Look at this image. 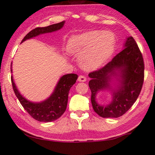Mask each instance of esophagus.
<instances>
[{
	"label": "esophagus",
	"mask_w": 155,
	"mask_h": 155,
	"mask_svg": "<svg viewBox=\"0 0 155 155\" xmlns=\"http://www.w3.org/2000/svg\"><path fill=\"white\" fill-rule=\"evenodd\" d=\"M78 81H81V82L86 81V76H84V75H80V76H79V77H78Z\"/></svg>",
	"instance_id": "obj_1"
}]
</instances>
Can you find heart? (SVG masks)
I'll use <instances>...</instances> for the list:
<instances>
[{"label": "heart", "instance_id": "obj_1", "mask_svg": "<svg viewBox=\"0 0 155 155\" xmlns=\"http://www.w3.org/2000/svg\"><path fill=\"white\" fill-rule=\"evenodd\" d=\"M115 36L112 32L92 31L72 38L68 49L71 54H83L81 64L87 69L103 64L112 54L115 48Z\"/></svg>", "mask_w": 155, "mask_h": 155}]
</instances>
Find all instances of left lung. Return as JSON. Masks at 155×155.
Returning a JSON list of instances; mask_svg holds the SVG:
<instances>
[{
  "mask_svg": "<svg viewBox=\"0 0 155 155\" xmlns=\"http://www.w3.org/2000/svg\"><path fill=\"white\" fill-rule=\"evenodd\" d=\"M121 74L120 86L114 92L113 101L101 107L95 101V95L100 90L110 87L109 81L116 71ZM143 57L133 37L127 38L125 49L113 57L104 67L91 72L88 86L91 91L94 110L102 117H118L125 114L136 101L141 91L145 77Z\"/></svg>",
  "mask_w": 155,
  "mask_h": 155,
  "instance_id": "1",
  "label": "left lung"
}]
</instances>
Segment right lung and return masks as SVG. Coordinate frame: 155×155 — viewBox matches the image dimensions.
<instances>
[{"label":"right lung","mask_w":155,"mask_h":155,"mask_svg":"<svg viewBox=\"0 0 155 155\" xmlns=\"http://www.w3.org/2000/svg\"><path fill=\"white\" fill-rule=\"evenodd\" d=\"M64 21L51 25L45 28H36L26 35L22 40H25L38 36L40 34L51 32L62 28ZM12 71V69H11ZM78 76L76 74H69L63 76L59 79L53 94L47 100L41 103L29 101L20 94L11 76V82L15 96L25 110L31 117L40 122H51L60 117L67 108L68 95L71 86L76 83Z\"/></svg>","instance_id":"1"}]
</instances>
